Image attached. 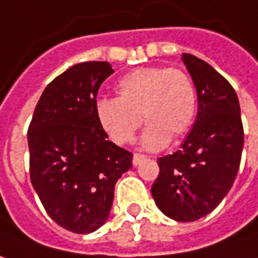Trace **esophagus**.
I'll return each mask as SVG.
<instances>
[{
    "instance_id": "obj_1",
    "label": "esophagus",
    "mask_w": 258,
    "mask_h": 258,
    "mask_svg": "<svg viewBox=\"0 0 258 258\" xmlns=\"http://www.w3.org/2000/svg\"><path fill=\"white\" fill-rule=\"evenodd\" d=\"M147 158L145 155H141V154H134V157H133V164L134 165H140L141 164V161Z\"/></svg>"
}]
</instances>
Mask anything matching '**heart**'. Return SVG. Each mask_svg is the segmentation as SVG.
I'll return each instance as SVG.
<instances>
[{"label": "heart", "instance_id": "obj_1", "mask_svg": "<svg viewBox=\"0 0 258 258\" xmlns=\"http://www.w3.org/2000/svg\"><path fill=\"white\" fill-rule=\"evenodd\" d=\"M117 94L115 99L97 100L96 117L110 140L118 145L134 140L144 118L148 125L140 145L158 151L171 143L172 136L186 133L195 118V85L180 69L151 66L133 70L118 80Z\"/></svg>", "mask_w": 258, "mask_h": 258}]
</instances>
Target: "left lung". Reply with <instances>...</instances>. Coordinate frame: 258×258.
<instances>
[{"instance_id":"1","label":"left lung","mask_w":258,"mask_h":258,"mask_svg":"<svg viewBox=\"0 0 258 258\" xmlns=\"http://www.w3.org/2000/svg\"><path fill=\"white\" fill-rule=\"evenodd\" d=\"M198 93V115L185 143L158 158L159 175L151 188L165 216L195 222L209 215L233 186L244 133L237 94L210 64L182 53Z\"/></svg>"}]
</instances>
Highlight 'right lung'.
<instances>
[{
	"label": "right lung",
	"mask_w": 258,
	"mask_h": 258,
	"mask_svg": "<svg viewBox=\"0 0 258 258\" xmlns=\"http://www.w3.org/2000/svg\"><path fill=\"white\" fill-rule=\"evenodd\" d=\"M108 62H83L52 80L28 128L33 189L48 215L69 232L87 234L106 223L115 182L133 154L108 141L96 117Z\"/></svg>",
	"instance_id": "right-lung-1"
}]
</instances>
